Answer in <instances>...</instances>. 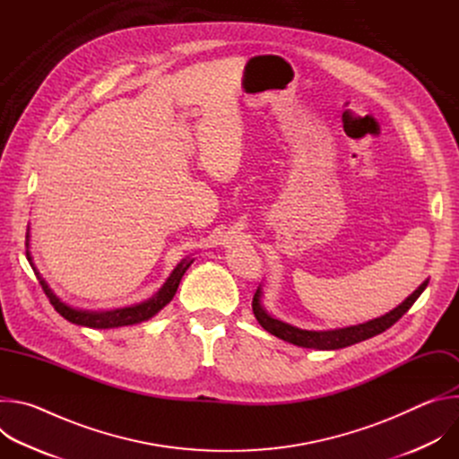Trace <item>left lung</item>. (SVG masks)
<instances>
[{
  "instance_id": "8db88e82",
  "label": "left lung",
  "mask_w": 459,
  "mask_h": 459,
  "mask_svg": "<svg viewBox=\"0 0 459 459\" xmlns=\"http://www.w3.org/2000/svg\"><path fill=\"white\" fill-rule=\"evenodd\" d=\"M429 280H425L405 301H402L396 308H392L390 312L374 317L370 321L359 323V325H351V326H343V329H331V331H305L299 329V326H294L290 323H285L278 317H274L265 307L261 298H264V289L261 285L257 287L254 299H252V310L254 316L257 319V323L264 326L267 333H271L273 336L289 342L292 345L303 347V349H316V351H336V349H343V347H351L354 343H359L363 340H368L372 336H377L381 333H385L386 329H390L412 305L414 301L421 296V292L427 289Z\"/></svg>"
}]
</instances>
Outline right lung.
<instances>
[{
    "label": "right lung",
    "mask_w": 459,
    "mask_h": 459,
    "mask_svg": "<svg viewBox=\"0 0 459 459\" xmlns=\"http://www.w3.org/2000/svg\"><path fill=\"white\" fill-rule=\"evenodd\" d=\"M30 229L27 230V259L34 271V274L38 276L41 289L45 290L47 298L50 299L52 307L65 317L67 321L74 323V325H82V326H89V329H117V326H126V325H136L142 321L151 319L152 316H156L167 303L172 301L179 281L183 278V274L186 273V269L194 264V257H183L179 264L176 265V269L170 273V276L167 278V281L163 283V287L149 299L130 305V307H119V308H112V310H87V308H78L73 307L69 303H65L63 299H59L54 290L48 287V283L41 278L39 271L36 269L32 255H30Z\"/></svg>",
    "instance_id": "1"
}]
</instances>
